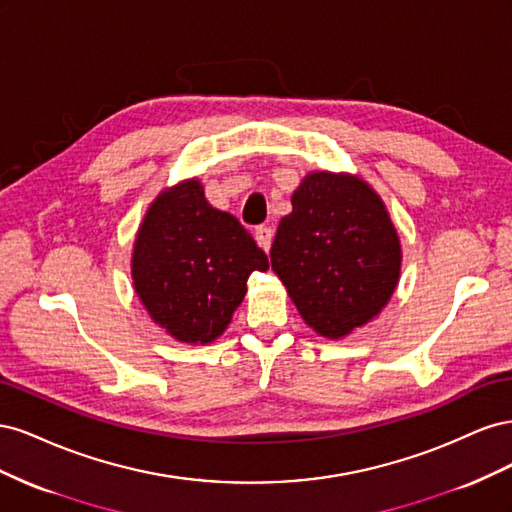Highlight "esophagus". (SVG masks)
<instances>
[{
	"label": "esophagus",
	"instance_id": "obj_1",
	"mask_svg": "<svg viewBox=\"0 0 512 512\" xmlns=\"http://www.w3.org/2000/svg\"><path fill=\"white\" fill-rule=\"evenodd\" d=\"M254 239L262 247V250L269 252L271 250V241H273V228L271 226H258L254 230Z\"/></svg>",
	"mask_w": 512,
	"mask_h": 512
}]
</instances>
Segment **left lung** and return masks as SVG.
Wrapping results in <instances>:
<instances>
[{
  "instance_id": "obj_1",
  "label": "left lung",
  "mask_w": 512,
  "mask_h": 512,
  "mask_svg": "<svg viewBox=\"0 0 512 512\" xmlns=\"http://www.w3.org/2000/svg\"><path fill=\"white\" fill-rule=\"evenodd\" d=\"M290 200L271 267L309 329L344 339L393 297L404 258L397 228L361 175L314 170Z\"/></svg>"
}]
</instances>
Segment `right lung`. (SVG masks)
I'll return each instance as SVG.
<instances>
[{
  "label": "right lung",
  "mask_w": 512,
  "mask_h": 512,
  "mask_svg": "<svg viewBox=\"0 0 512 512\" xmlns=\"http://www.w3.org/2000/svg\"><path fill=\"white\" fill-rule=\"evenodd\" d=\"M269 258L235 215L209 205L196 177L164 188L132 247V286L149 318L181 344L218 339Z\"/></svg>",
  "instance_id": "add662e5"
}]
</instances>
